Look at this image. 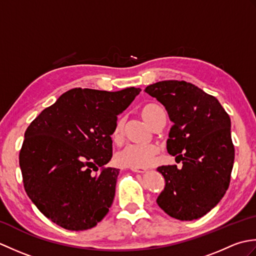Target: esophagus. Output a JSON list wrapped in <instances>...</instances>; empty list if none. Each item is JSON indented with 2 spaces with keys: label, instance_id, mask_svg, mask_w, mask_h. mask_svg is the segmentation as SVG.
I'll use <instances>...</instances> for the list:
<instances>
[{
  "label": "esophagus",
  "instance_id": "1",
  "mask_svg": "<svg viewBox=\"0 0 256 256\" xmlns=\"http://www.w3.org/2000/svg\"><path fill=\"white\" fill-rule=\"evenodd\" d=\"M131 170L134 172H138V174H144L148 172L146 168H140V167H131Z\"/></svg>",
  "mask_w": 256,
  "mask_h": 256
}]
</instances>
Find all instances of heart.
Wrapping results in <instances>:
<instances>
[{
  "mask_svg": "<svg viewBox=\"0 0 256 256\" xmlns=\"http://www.w3.org/2000/svg\"><path fill=\"white\" fill-rule=\"evenodd\" d=\"M165 113L164 108L156 103H148L140 108V114L144 121L148 125L160 116ZM123 122L121 118H118L111 132V138L114 143H118L122 138ZM158 150L156 146L150 144H128L120 150L116 155V162L122 167H140L145 168L150 165L156 160Z\"/></svg>",
  "mask_w": 256,
  "mask_h": 256,
  "instance_id": "b5f03b06",
  "label": "heart"
}]
</instances>
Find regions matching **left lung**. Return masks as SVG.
Returning a JSON list of instances; mask_svg holds the SVG:
<instances>
[{"label":"left lung","instance_id":"1","mask_svg":"<svg viewBox=\"0 0 256 256\" xmlns=\"http://www.w3.org/2000/svg\"><path fill=\"white\" fill-rule=\"evenodd\" d=\"M145 92L156 98L174 123L167 152L182 162L157 168L165 188L156 202L182 221L201 218L214 208L229 188L234 162L229 114L214 96L186 81L165 80Z\"/></svg>","mask_w":256,"mask_h":256}]
</instances>
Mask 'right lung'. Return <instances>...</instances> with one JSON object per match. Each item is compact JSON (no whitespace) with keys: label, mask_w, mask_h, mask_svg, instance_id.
I'll use <instances>...</instances> for the list:
<instances>
[{"label":"right lung","mask_w":256,"mask_h":256,"mask_svg":"<svg viewBox=\"0 0 256 256\" xmlns=\"http://www.w3.org/2000/svg\"><path fill=\"white\" fill-rule=\"evenodd\" d=\"M140 92L74 88L27 128L20 152L24 188L54 224L84 231L106 216L120 170L104 167L112 157L111 132Z\"/></svg>","instance_id":"add662e5"}]
</instances>
